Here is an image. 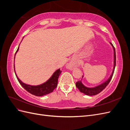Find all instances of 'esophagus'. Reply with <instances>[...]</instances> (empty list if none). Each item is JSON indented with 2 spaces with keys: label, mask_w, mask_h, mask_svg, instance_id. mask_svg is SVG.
Returning <instances> with one entry per match:
<instances>
[{
  "label": "esophagus",
  "mask_w": 130,
  "mask_h": 130,
  "mask_svg": "<svg viewBox=\"0 0 130 130\" xmlns=\"http://www.w3.org/2000/svg\"><path fill=\"white\" fill-rule=\"evenodd\" d=\"M74 63H73V62H70L68 64V68H70V69H72V68L73 67H74Z\"/></svg>",
  "instance_id": "34e87169"
}]
</instances>
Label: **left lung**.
Masks as SVG:
<instances>
[{
  "label": "left lung",
  "mask_w": 130,
  "mask_h": 130,
  "mask_svg": "<svg viewBox=\"0 0 130 130\" xmlns=\"http://www.w3.org/2000/svg\"><path fill=\"white\" fill-rule=\"evenodd\" d=\"M111 43V44L112 45L113 48V50H114V66H113V71L111 75V76H109V77L107 80L105 81L104 82H103V84L98 85L95 87H92V88L87 87L83 85V84L82 83L81 81H77L76 83V87L78 89H79L80 92L86 94V95H89V96H92V95H96V94H99V93H100L102 91V90H103L106 88V86L108 85V84L109 83L110 81H111L112 79V77L113 76L114 71H115V69L116 67V50H115V47L113 46V44L111 43ZM83 76H82V77H83Z\"/></svg>",
  "instance_id": "obj_1"
}]
</instances>
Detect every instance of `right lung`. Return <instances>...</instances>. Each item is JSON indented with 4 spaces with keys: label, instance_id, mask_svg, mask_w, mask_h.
<instances>
[{
    "label": "right lung",
    "instance_id": "right-lung-1",
    "mask_svg": "<svg viewBox=\"0 0 130 130\" xmlns=\"http://www.w3.org/2000/svg\"><path fill=\"white\" fill-rule=\"evenodd\" d=\"M18 50H19V46L17 49V52H15V55L17 53ZM14 70L15 72L14 64ZM61 72L62 71L60 70V69L56 70V71L54 73L53 75L51 76V77L48 80H47L45 82H44V83H43L40 85H37V86H31V85H27L23 83V82L18 77L15 72V75H16L17 80L19 81V84L22 85V87L26 90H27V92L35 96H42L53 92V90L57 87V83H58V78Z\"/></svg>",
    "mask_w": 130,
    "mask_h": 130
}]
</instances>
